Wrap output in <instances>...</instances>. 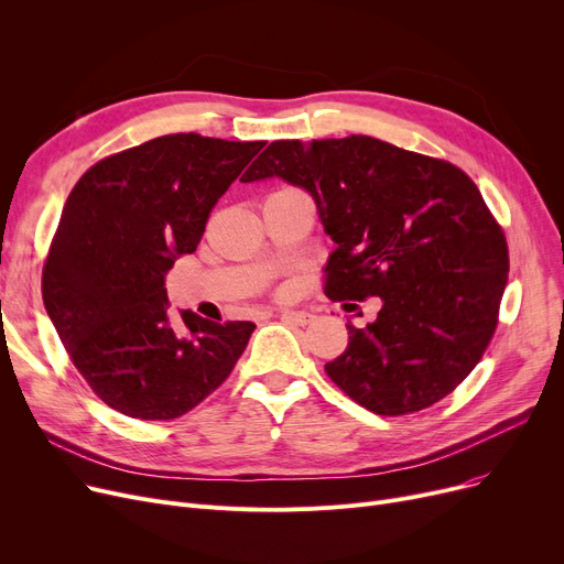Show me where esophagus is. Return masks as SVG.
I'll return each instance as SVG.
<instances>
[{
	"mask_svg": "<svg viewBox=\"0 0 564 564\" xmlns=\"http://www.w3.org/2000/svg\"><path fill=\"white\" fill-rule=\"evenodd\" d=\"M279 317H283L292 324H297V327H306V324L313 322V315L306 313V311H279Z\"/></svg>",
	"mask_w": 564,
	"mask_h": 564,
	"instance_id": "esophagus-1",
	"label": "esophagus"
}]
</instances>
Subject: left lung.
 Listing matches in <instances>:
<instances>
[{
    "instance_id": "8db88e82",
    "label": "left lung",
    "mask_w": 564,
    "mask_h": 564,
    "mask_svg": "<svg viewBox=\"0 0 564 564\" xmlns=\"http://www.w3.org/2000/svg\"><path fill=\"white\" fill-rule=\"evenodd\" d=\"M281 177L315 200L336 249L329 300L379 297L366 329L324 366L379 416L421 411L455 391L487 349L508 283L506 235L470 177L375 137L272 141L242 175Z\"/></svg>"
}]
</instances>
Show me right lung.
<instances>
[{"label":"right lung","mask_w":564,"mask_h":564,"mask_svg":"<svg viewBox=\"0 0 564 564\" xmlns=\"http://www.w3.org/2000/svg\"><path fill=\"white\" fill-rule=\"evenodd\" d=\"M264 141L166 134L111 155L73 187L43 270L45 311L111 409L171 421L230 375L253 322L169 317L164 279L196 251L215 203Z\"/></svg>","instance_id":"add662e5"}]
</instances>
